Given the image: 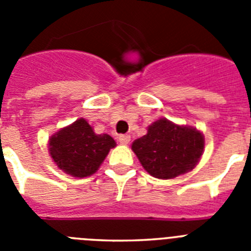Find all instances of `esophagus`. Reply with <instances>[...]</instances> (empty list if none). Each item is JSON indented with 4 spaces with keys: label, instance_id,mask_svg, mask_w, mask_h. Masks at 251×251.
Instances as JSON below:
<instances>
[{
    "label": "esophagus",
    "instance_id": "esophagus-1",
    "mask_svg": "<svg viewBox=\"0 0 251 251\" xmlns=\"http://www.w3.org/2000/svg\"><path fill=\"white\" fill-rule=\"evenodd\" d=\"M118 139L122 145H128L130 142V136H128V134H121V136L118 137Z\"/></svg>",
    "mask_w": 251,
    "mask_h": 251
}]
</instances>
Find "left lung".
Returning <instances> with one entry per match:
<instances>
[{
  "mask_svg": "<svg viewBox=\"0 0 251 251\" xmlns=\"http://www.w3.org/2000/svg\"><path fill=\"white\" fill-rule=\"evenodd\" d=\"M205 147L203 134L194 127L161 118L147 134L132 143L133 152L151 176L170 179L187 174L199 163Z\"/></svg>",
  "mask_w": 251,
  "mask_h": 251,
  "instance_id": "left-lung-1",
  "label": "left lung"
}]
</instances>
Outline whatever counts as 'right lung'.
<instances>
[{
  "mask_svg": "<svg viewBox=\"0 0 251 251\" xmlns=\"http://www.w3.org/2000/svg\"><path fill=\"white\" fill-rule=\"evenodd\" d=\"M115 141L109 134H95L84 118L60 129L49 139V152L60 170L73 177L95 174Z\"/></svg>",
  "mask_w": 251,
  "mask_h": 251,
  "instance_id": "obj_1",
  "label": "right lung"
}]
</instances>
